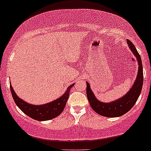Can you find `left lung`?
Returning a JSON list of instances; mask_svg holds the SVG:
<instances>
[{
    "instance_id": "8db88e82",
    "label": "left lung",
    "mask_w": 151,
    "mask_h": 151,
    "mask_svg": "<svg viewBox=\"0 0 151 151\" xmlns=\"http://www.w3.org/2000/svg\"><path fill=\"white\" fill-rule=\"evenodd\" d=\"M127 42L131 51L137 58L138 63V71H137L135 81L132 85V88L129 89V91L125 95L119 99L109 103H104L99 101L96 98L93 91L90 88V85L88 82H86V95L89 104L93 111L101 116H106V117H117L126 114L135 104L142 91V84H143V72H142L140 55L132 42L127 40Z\"/></svg>"
}]
</instances>
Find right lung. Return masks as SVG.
Returning a JSON list of instances; mask_svg holds the SVG:
<instances>
[{
  "instance_id": "1",
  "label": "right lung",
  "mask_w": 151,
  "mask_h": 151,
  "mask_svg": "<svg viewBox=\"0 0 151 151\" xmlns=\"http://www.w3.org/2000/svg\"><path fill=\"white\" fill-rule=\"evenodd\" d=\"M73 86L74 83L68 87L67 90L62 96L57 99L55 101L42 105H34L24 101L14 92L11 85L10 88L11 94L16 104L24 114L35 120L46 121L55 118L63 112L66 105V102L69 98L70 91Z\"/></svg>"
}]
</instances>
